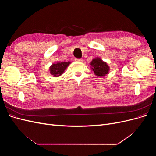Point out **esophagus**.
<instances>
[{
    "label": "esophagus",
    "mask_w": 156,
    "mask_h": 156,
    "mask_svg": "<svg viewBox=\"0 0 156 156\" xmlns=\"http://www.w3.org/2000/svg\"><path fill=\"white\" fill-rule=\"evenodd\" d=\"M75 60L77 61V62H83V58H75Z\"/></svg>",
    "instance_id": "34e87169"
}]
</instances>
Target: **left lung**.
<instances>
[{
	"instance_id": "8db88e82",
	"label": "left lung",
	"mask_w": 156,
	"mask_h": 156,
	"mask_svg": "<svg viewBox=\"0 0 156 156\" xmlns=\"http://www.w3.org/2000/svg\"><path fill=\"white\" fill-rule=\"evenodd\" d=\"M92 69L98 77H103L109 72V67L106 62H103L100 58H94L90 63Z\"/></svg>"
}]
</instances>
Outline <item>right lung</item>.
<instances>
[{
  "mask_svg": "<svg viewBox=\"0 0 156 156\" xmlns=\"http://www.w3.org/2000/svg\"><path fill=\"white\" fill-rule=\"evenodd\" d=\"M70 62H61L53 64L50 67V73L55 77H59L66 69Z\"/></svg>",
  "mask_w": 156,
  "mask_h": 156,
  "instance_id": "1",
  "label": "right lung"
}]
</instances>
